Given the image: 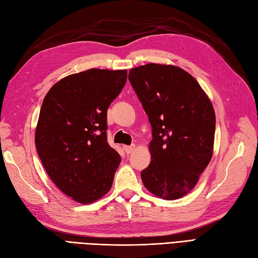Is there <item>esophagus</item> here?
Wrapping results in <instances>:
<instances>
[{
    "label": "esophagus",
    "mask_w": 258,
    "mask_h": 258,
    "mask_svg": "<svg viewBox=\"0 0 258 258\" xmlns=\"http://www.w3.org/2000/svg\"><path fill=\"white\" fill-rule=\"evenodd\" d=\"M135 148H136L135 144H131V146H123V150L125 151V153H127V154L133 153V151L135 150Z\"/></svg>",
    "instance_id": "esophagus-1"
}]
</instances>
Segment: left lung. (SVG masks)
<instances>
[{"label":"left lung","instance_id":"obj_1","mask_svg":"<svg viewBox=\"0 0 258 258\" xmlns=\"http://www.w3.org/2000/svg\"><path fill=\"white\" fill-rule=\"evenodd\" d=\"M129 81L152 127L151 162L141 172L154 196L175 200L197 185L213 154L216 114L192 75L171 64L131 69Z\"/></svg>","mask_w":258,"mask_h":258}]
</instances>
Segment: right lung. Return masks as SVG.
Wrapping results in <instances>:
<instances>
[{
    "mask_svg": "<svg viewBox=\"0 0 258 258\" xmlns=\"http://www.w3.org/2000/svg\"><path fill=\"white\" fill-rule=\"evenodd\" d=\"M127 70L90 69L61 79L46 94L35 131L43 167L59 189L79 204L107 194L120 155L107 142V109Z\"/></svg>",
    "mask_w": 258,
    "mask_h": 258,
    "instance_id": "1",
    "label": "right lung"
}]
</instances>
